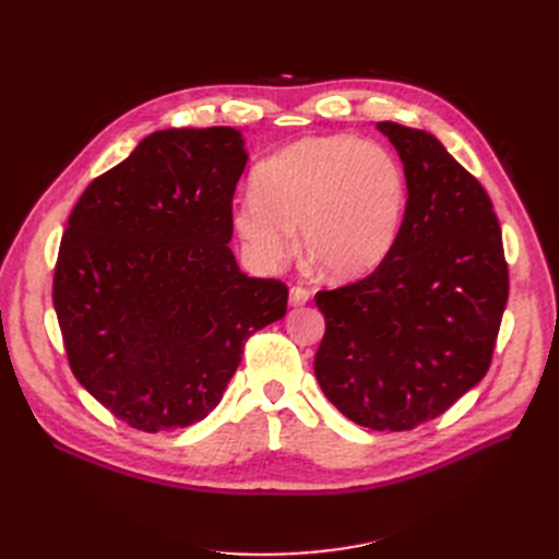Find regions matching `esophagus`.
<instances>
[{
  "mask_svg": "<svg viewBox=\"0 0 559 559\" xmlns=\"http://www.w3.org/2000/svg\"><path fill=\"white\" fill-rule=\"evenodd\" d=\"M310 289H306V286H292V292H289V302L294 308H298V306H306V302L310 300Z\"/></svg>",
  "mask_w": 559,
  "mask_h": 559,
  "instance_id": "obj_1",
  "label": "esophagus"
}]
</instances>
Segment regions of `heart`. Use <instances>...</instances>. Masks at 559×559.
<instances>
[{
    "instance_id": "obj_1",
    "label": "heart",
    "mask_w": 559,
    "mask_h": 559,
    "mask_svg": "<svg viewBox=\"0 0 559 559\" xmlns=\"http://www.w3.org/2000/svg\"><path fill=\"white\" fill-rule=\"evenodd\" d=\"M405 173L378 144L329 134L306 138L259 165L251 193L233 205V228L261 267L294 253L337 282L366 277L389 257L405 212Z\"/></svg>"
}]
</instances>
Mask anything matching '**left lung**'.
<instances>
[{
    "instance_id": "obj_1",
    "label": "left lung",
    "mask_w": 559,
    "mask_h": 559,
    "mask_svg": "<svg viewBox=\"0 0 559 559\" xmlns=\"http://www.w3.org/2000/svg\"><path fill=\"white\" fill-rule=\"evenodd\" d=\"M378 128L403 160L405 214L373 273L317 292L326 333L314 376L347 419L408 431L485 378L509 300V263L480 181L433 134L392 121Z\"/></svg>"
}]
</instances>
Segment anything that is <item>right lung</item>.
I'll return each instance as SVG.
<instances>
[{
	"label": "right lung",
	"mask_w": 559,
	"mask_h": 559,
	"mask_svg": "<svg viewBox=\"0 0 559 559\" xmlns=\"http://www.w3.org/2000/svg\"><path fill=\"white\" fill-rule=\"evenodd\" d=\"M245 165L238 130H158L67 222L53 275L67 361L132 429L207 417L245 343L286 314V284L247 277L228 247Z\"/></svg>",
	"instance_id": "add662e5"
}]
</instances>
